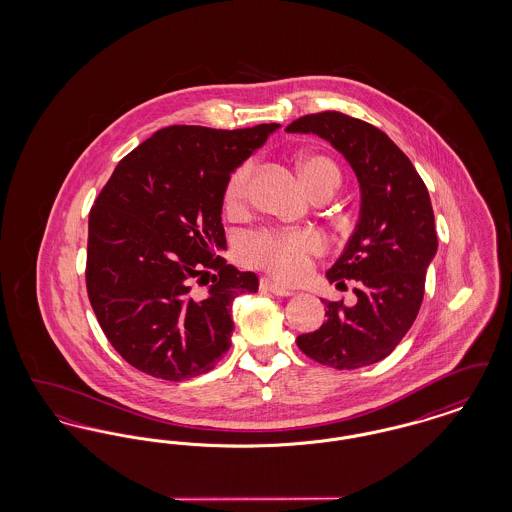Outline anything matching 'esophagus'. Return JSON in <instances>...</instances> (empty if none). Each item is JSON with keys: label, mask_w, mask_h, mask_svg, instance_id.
Returning a JSON list of instances; mask_svg holds the SVG:
<instances>
[{"label": "esophagus", "mask_w": 512, "mask_h": 512, "mask_svg": "<svg viewBox=\"0 0 512 512\" xmlns=\"http://www.w3.org/2000/svg\"><path fill=\"white\" fill-rule=\"evenodd\" d=\"M261 290H265V292L268 293H274V295H282V297L293 295V290L286 288V286H280V284H276V282H272V280H268V278H263V280H261Z\"/></svg>", "instance_id": "esophagus-1"}]
</instances>
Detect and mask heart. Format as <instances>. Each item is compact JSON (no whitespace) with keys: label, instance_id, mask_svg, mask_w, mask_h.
<instances>
[{"label":"heart","instance_id":"1","mask_svg":"<svg viewBox=\"0 0 512 512\" xmlns=\"http://www.w3.org/2000/svg\"><path fill=\"white\" fill-rule=\"evenodd\" d=\"M297 172L305 188L315 195H332L340 186L338 165L322 155L305 151L297 157ZM251 163L232 172L222 190V209L228 217L240 219L249 209L251 199ZM326 249L317 230H263L249 236L242 245V259L251 267L263 268L278 280L293 282L309 274L313 259Z\"/></svg>","mask_w":512,"mask_h":512}]
</instances>
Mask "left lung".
Here are the masks:
<instances>
[{
    "mask_svg": "<svg viewBox=\"0 0 512 512\" xmlns=\"http://www.w3.org/2000/svg\"><path fill=\"white\" fill-rule=\"evenodd\" d=\"M288 132L317 134L347 159L361 186V215L326 278L357 303L322 301L326 322L297 336V347L320 365L353 370L386 359L413 326L426 268L438 251L428 190L409 157L376 126L338 111L305 115Z\"/></svg>",
    "mask_w": 512,
    "mask_h": 512,
    "instance_id": "left-lung-1",
    "label": "left lung"
}]
</instances>
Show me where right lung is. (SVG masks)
<instances>
[{
    "label": "right lung",
    "instance_id": "1",
    "mask_svg": "<svg viewBox=\"0 0 512 512\" xmlns=\"http://www.w3.org/2000/svg\"><path fill=\"white\" fill-rule=\"evenodd\" d=\"M280 124H174L132 149L88 220L86 288L107 340L161 380L209 372L232 343V303L259 278L228 265L222 190ZM209 285L208 293L194 284Z\"/></svg>",
    "mask_w": 512,
    "mask_h": 512
}]
</instances>
